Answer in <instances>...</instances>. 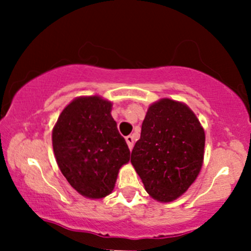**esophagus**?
<instances>
[{
    "label": "esophagus",
    "mask_w": 251,
    "mask_h": 251,
    "mask_svg": "<svg viewBox=\"0 0 251 251\" xmlns=\"http://www.w3.org/2000/svg\"><path fill=\"white\" fill-rule=\"evenodd\" d=\"M125 139H126V143H127L129 150H132V148H133V145H134L133 135H127V137H126Z\"/></svg>",
    "instance_id": "1"
}]
</instances>
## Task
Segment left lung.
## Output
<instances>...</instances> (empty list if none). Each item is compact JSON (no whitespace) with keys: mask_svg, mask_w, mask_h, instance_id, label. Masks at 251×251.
Returning <instances> with one entry per match:
<instances>
[{"mask_svg":"<svg viewBox=\"0 0 251 251\" xmlns=\"http://www.w3.org/2000/svg\"><path fill=\"white\" fill-rule=\"evenodd\" d=\"M205 134L185 103L162 99L148 109L131 163L154 200L171 201L200 174Z\"/></svg>","mask_w":251,"mask_h":251,"instance_id":"left-lung-1","label":"left lung"}]
</instances>
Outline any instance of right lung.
<instances>
[{
  "label": "right lung",
  "instance_id": "obj_1",
  "mask_svg": "<svg viewBox=\"0 0 251 251\" xmlns=\"http://www.w3.org/2000/svg\"><path fill=\"white\" fill-rule=\"evenodd\" d=\"M112 103L100 97L73 100L53 129L56 163L68 183L88 198L109 195L129 149L111 116Z\"/></svg>",
  "mask_w": 251,
  "mask_h": 251
}]
</instances>
